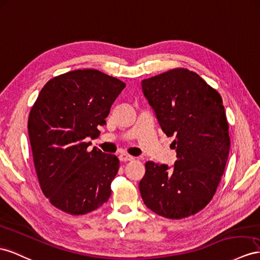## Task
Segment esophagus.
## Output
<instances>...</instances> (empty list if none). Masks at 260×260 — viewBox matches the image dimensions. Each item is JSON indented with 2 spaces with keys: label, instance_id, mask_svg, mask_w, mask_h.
Listing matches in <instances>:
<instances>
[{
  "label": "esophagus",
  "instance_id": "esophagus-1",
  "mask_svg": "<svg viewBox=\"0 0 260 260\" xmlns=\"http://www.w3.org/2000/svg\"><path fill=\"white\" fill-rule=\"evenodd\" d=\"M118 158H119V160L123 161V162L134 160V157H133V156H129V155H127V154H121V155L118 156Z\"/></svg>",
  "mask_w": 260,
  "mask_h": 260
}]
</instances>
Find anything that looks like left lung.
Returning <instances> with one entry per match:
<instances>
[{
    "label": "left lung",
    "mask_w": 260,
    "mask_h": 260,
    "mask_svg": "<svg viewBox=\"0 0 260 260\" xmlns=\"http://www.w3.org/2000/svg\"><path fill=\"white\" fill-rule=\"evenodd\" d=\"M142 89L168 137L177 160L172 167L145 164L142 199L156 214L183 218L205 208L221 181L230 151L222 98L198 73L172 69L145 79Z\"/></svg>",
    "instance_id": "1"
}]
</instances>
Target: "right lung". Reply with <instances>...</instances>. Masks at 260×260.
<instances>
[{"label":"right lung","instance_id":"add662e5","mask_svg":"<svg viewBox=\"0 0 260 260\" xmlns=\"http://www.w3.org/2000/svg\"><path fill=\"white\" fill-rule=\"evenodd\" d=\"M125 83L94 69L69 71L44 85L28 117V135L39 184L57 209L83 215L111 196L119 160L86 138L99 137Z\"/></svg>","mask_w":260,"mask_h":260}]
</instances>
